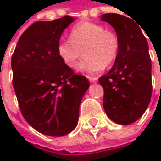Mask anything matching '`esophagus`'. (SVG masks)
Masks as SVG:
<instances>
[{
  "label": "esophagus",
  "instance_id": "obj_1",
  "mask_svg": "<svg viewBox=\"0 0 161 161\" xmlns=\"http://www.w3.org/2000/svg\"><path fill=\"white\" fill-rule=\"evenodd\" d=\"M87 78H88L89 82H91V83H96L98 80L97 77H93V76H87Z\"/></svg>",
  "mask_w": 161,
  "mask_h": 161
}]
</instances>
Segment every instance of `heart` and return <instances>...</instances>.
<instances>
[{"label":"heart","instance_id":"b5f03b06","mask_svg":"<svg viewBox=\"0 0 161 161\" xmlns=\"http://www.w3.org/2000/svg\"><path fill=\"white\" fill-rule=\"evenodd\" d=\"M119 49L120 40L114 31L89 21L75 25L71 29L70 39H60L57 46L58 57L72 69L78 66L84 51L86 58L81 62L80 69L90 75L112 64Z\"/></svg>","mask_w":161,"mask_h":161}]
</instances>
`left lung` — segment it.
<instances>
[{"instance_id": "obj_1", "label": "left lung", "mask_w": 161, "mask_h": 161, "mask_svg": "<svg viewBox=\"0 0 161 161\" xmlns=\"http://www.w3.org/2000/svg\"><path fill=\"white\" fill-rule=\"evenodd\" d=\"M130 17L115 13L102 16V20L112 25L120 40L113 68L99 78L104 91L103 108L111 120L121 125L139 119L152 95L148 44L141 28Z\"/></svg>"}]
</instances>
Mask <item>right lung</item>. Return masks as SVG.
I'll return each instance as SVG.
<instances>
[{
  "label": "right lung",
  "mask_w": 161,
  "mask_h": 161,
  "mask_svg": "<svg viewBox=\"0 0 161 161\" xmlns=\"http://www.w3.org/2000/svg\"><path fill=\"white\" fill-rule=\"evenodd\" d=\"M75 20L65 16L37 21L20 36L12 55L13 86L25 120L40 133L59 137L77 125L79 106L89 82L58 57L63 31Z\"/></svg>",
  "instance_id": "1"
}]
</instances>
